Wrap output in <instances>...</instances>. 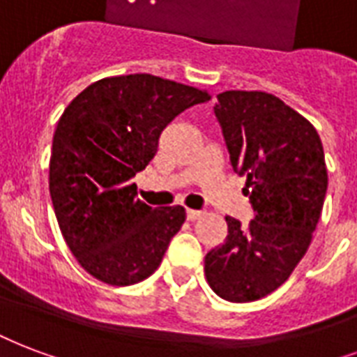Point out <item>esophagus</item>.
Masks as SVG:
<instances>
[{
    "label": "esophagus",
    "instance_id": "34e87169",
    "mask_svg": "<svg viewBox=\"0 0 357 357\" xmlns=\"http://www.w3.org/2000/svg\"><path fill=\"white\" fill-rule=\"evenodd\" d=\"M186 214H188V220H192V222H194V220H197V218H201V216H203V211H195V208H188V211H186Z\"/></svg>",
    "mask_w": 357,
    "mask_h": 357
}]
</instances>
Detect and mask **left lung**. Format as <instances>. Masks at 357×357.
<instances>
[{"instance_id": "8db88e82", "label": "left lung", "mask_w": 357, "mask_h": 357, "mask_svg": "<svg viewBox=\"0 0 357 357\" xmlns=\"http://www.w3.org/2000/svg\"><path fill=\"white\" fill-rule=\"evenodd\" d=\"M214 114L256 218L243 227L226 216V243L205 256V277L226 301H256L309 250L328 190L324 146L314 126L273 93L227 90Z\"/></svg>"}]
</instances>
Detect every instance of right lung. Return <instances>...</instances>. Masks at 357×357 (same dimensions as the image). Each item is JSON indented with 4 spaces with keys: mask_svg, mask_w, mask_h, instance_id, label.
<instances>
[{
    "mask_svg": "<svg viewBox=\"0 0 357 357\" xmlns=\"http://www.w3.org/2000/svg\"><path fill=\"white\" fill-rule=\"evenodd\" d=\"M207 90L149 73L107 77L66 107L48 165V190L69 250L93 278L131 286L160 267L186 208L149 207L131 178L156 156L163 128Z\"/></svg>",
    "mask_w": 357,
    "mask_h": 357,
    "instance_id": "obj_1",
    "label": "right lung"
}]
</instances>
